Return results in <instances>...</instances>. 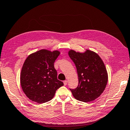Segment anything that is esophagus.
Listing matches in <instances>:
<instances>
[{
    "instance_id": "esophagus-1",
    "label": "esophagus",
    "mask_w": 130,
    "mask_h": 130,
    "mask_svg": "<svg viewBox=\"0 0 130 130\" xmlns=\"http://www.w3.org/2000/svg\"><path fill=\"white\" fill-rule=\"evenodd\" d=\"M63 83H64V85H66L67 84V80L64 81Z\"/></svg>"
}]
</instances>
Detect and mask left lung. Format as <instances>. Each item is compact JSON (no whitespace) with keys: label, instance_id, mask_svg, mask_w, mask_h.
<instances>
[{"label":"left lung","instance_id":"obj_1","mask_svg":"<svg viewBox=\"0 0 130 130\" xmlns=\"http://www.w3.org/2000/svg\"><path fill=\"white\" fill-rule=\"evenodd\" d=\"M69 55L75 64L78 77V87L70 89L73 96L84 102L98 98L105 90L108 79L102 60L90 50H87L84 53L70 50Z\"/></svg>","mask_w":130,"mask_h":130}]
</instances>
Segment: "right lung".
<instances>
[{"mask_svg": "<svg viewBox=\"0 0 130 130\" xmlns=\"http://www.w3.org/2000/svg\"><path fill=\"white\" fill-rule=\"evenodd\" d=\"M60 52L42 49L31 54L24 63L20 74L22 89L26 96L38 103L53 98L56 90L63 86L57 79L54 63Z\"/></svg>", "mask_w": 130, "mask_h": 130, "instance_id": "obj_1", "label": "right lung"}]
</instances>
